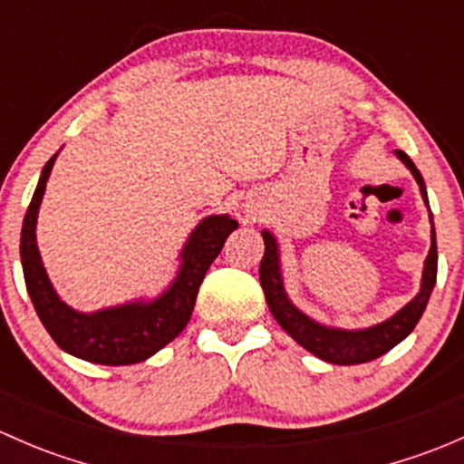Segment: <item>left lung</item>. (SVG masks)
<instances>
[{
    "label": "left lung",
    "mask_w": 464,
    "mask_h": 464,
    "mask_svg": "<svg viewBox=\"0 0 464 464\" xmlns=\"http://www.w3.org/2000/svg\"><path fill=\"white\" fill-rule=\"evenodd\" d=\"M397 157L406 163L413 177L418 179L422 198L427 202V188H424V179L411 157L401 150H397ZM429 206V202H427ZM433 222V218H431ZM262 240H265V256L260 260V285L265 292L266 305H269L274 319L280 323L285 332L305 350H310L316 357L325 359L330 363H366L372 359L382 357L388 350L395 348L400 341L413 332L418 325L420 316L427 310L429 296L433 292L435 276H438V246H435V228L431 231V251H429L427 262H424V276H422V289L418 296L401 307L392 319L379 323L375 327L359 332H343V330H330L319 323L307 319L305 314L296 310L292 303L287 301L283 289V280H280V265H278V246L271 233L262 231Z\"/></svg>",
    "instance_id": "8db88e82"
}]
</instances>
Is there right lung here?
Here are the masks:
<instances>
[{
    "label": "right lung",
    "instance_id": "add662e5",
    "mask_svg": "<svg viewBox=\"0 0 464 464\" xmlns=\"http://www.w3.org/2000/svg\"><path fill=\"white\" fill-rule=\"evenodd\" d=\"M53 161L55 154L42 168V177L24 215V224H22L20 254L33 307L51 339L73 357L105 363V366L143 362L163 345L170 343L190 321L206 271L222 251L227 237L237 228V222L227 215L206 218L186 245L179 276L159 301L150 305H123L96 312V314H81L64 305L53 292L35 245L37 208H40Z\"/></svg>",
    "mask_w": 464,
    "mask_h": 464
}]
</instances>
